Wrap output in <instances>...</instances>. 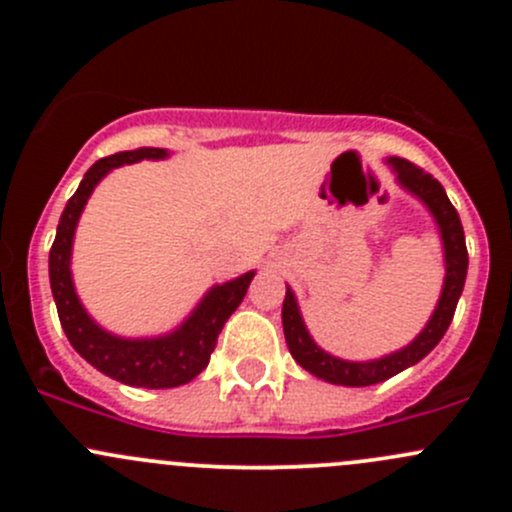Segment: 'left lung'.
I'll list each match as a JSON object with an SVG mask.
<instances>
[{"label":"left lung","mask_w":512,"mask_h":512,"mask_svg":"<svg viewBox=\"0 0 512 512\" xmlns=\"http://www.w3.org/2000/svg\"><path fill=\"white\" fill-rule=\"evenodd\" d=\"M386 163H389L391 170H394L396 183H399L406 193H411L416 200H421V203L426 205L433 223L438 227V235H441V245H443V267H446L441 297H438L436 309H433V314L428 317L426 327L416 334L414 342L396 349V352L384 354L381 359L349 361V359H339V356L324 352V349L314 342L307 324H304L302 312H299L297 297H294L292 289L287 287L285 304H282V327H285L289 354L294 356V361H297L302 369H307L309 374L327 381V384H337V386L381 384V381L391 379V376H396L399 371L418 364L423 356L441 342L446 329L451 327L453 312H456V304L458 299H461L463 285H466V275H468L466 235H463L461 218H458L456 208H453L451 200H448L443 185L438 183L433 175L423 173L421 168H416L414 163H409V160L404 158L391 156L386 158Z\"/></svg>","instance_id":"8db88e82"}]
</instances>
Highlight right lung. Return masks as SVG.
I'll use <instances>...</instances> for the list:
<instances>
[{
  "label": "right lung",
  "instance_id": "1",
  "mask_svg": "<svg viewBox=\"0 0 512 512\" xmlns=\"http://www.w3.org/2000/svg\"><path fill=\"white\" fill-rule=\"evenodd\" d=\"M168 156L170 153L165 148H136L96 160L86 170L79 190L66 203L49 252L51 294L71 347L101 374L143 389H173L193 381L208 366L210 354L218 344V334L223 332L230 314L240 307L255 277V270H250L223 285H213L173 332L158 337H118L94 322V317L86 312L71 277V250H74L76 225L91 193L113 168Z\"/></svg>",
  "mask_w": 512,
  "mask_h": 512
}]
</instances>
